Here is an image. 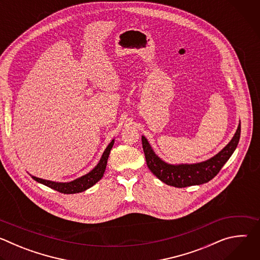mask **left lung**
Here are the masks:
<instances>
[{"instance_id": "obj_1", "label": "left lung", "mask_w": 260, "mask_h": 260, "mask_svg": "<svg viewBox=\"0 0 260 260\" xmlns=\"http://www.w3.org/2000/svg\"><path fill=\"white\" fill-rule=\"evenodd\" d=\"M241 136V122L231 142L210 159L192 165H170L161 160L153 151L149 142L142 136V145L149 170L170 186L182 188L201 185L212 180L230 159L238 146Z\"/></svg>"}]
</instances>
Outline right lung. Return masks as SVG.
I'll return each instance as SVG.
<instances>
[{"instance_id": "1", "label": "right lung", "mask_w": 260, "mask_h": 260, "mask_svg": "<svg viewBox=\"0 0 260 260\" xmlns=\"http://www.w3.org/2000/svg\"><path fill=\"white\" fill-rule=\"evenodd\" d=\"M114 145V140L111 141V143L107 146V148L105 149L99 164L95 166V168L93 170H91L88 174L76 179L73 180L71 182H53V181H49V180H44L41 178H37L35 176H31V178L39 182L47 187H50L58 192L64 193V194H72V193H78V192H82L88 188H90L91 186L100 181L102 179V177L104 176L106 167H107V161H108V157L110 154L111 149Z\"/></svg>"}]
</instances>
